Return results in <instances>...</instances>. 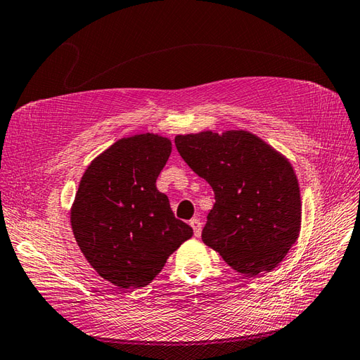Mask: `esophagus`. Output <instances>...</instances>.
I'll return each mask as SVG.
<instances>
[{"mask_svg":"<svg viewBox=\"0 0 360 360\" xmlns=\"http://www.w3.org/2000/svg\"><path fill=\"white\" fill-rule=\"evenodd\" d=\"M190 225H191V229H193L195 236H196V238H199V236H200V231H202V224H200V221H199V219L193 218V219L190 221Z\"/></svg>","mask_w":360,"mask_h":360,"instance_id":"obj_1","label":"esophagus"}]
</instances>
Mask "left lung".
<instances>
[{
  "label": "left lung",
  "mask_w": 360,
  "mask_h": 360,
  "mask_svg": "<svg viewBox=\"0 0 360 360\" xmlns=\"http://www.w3.org/2000/svg\"><path fill=\"white\" fill-rule=\"evenodd\" d=\"M174 144L214 191L204 244L245 276L276 269L300 229L302 204L291 164L244 130L178 135Z\"/></svg>",
  "instance_id": "left-lung-1"
}]
</instances>
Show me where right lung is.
<instances>
[{
	"label": "right lung",
	"mask_w": 360,
	"mask_h": 360,
	"mask_svg": "<svg viewBox=\"0 0 360 360\" xmlns=\"http://www.w3.org/2000/svg\"><path fill=\"white\" fill-rule=\"evenodd\" d=\"M170 153L172 142L152 133L122 138L82 174L70 214L75 239L96 273L121 288L148 285L193 236L156 188Z\"/></svg>",
	"instance_id": "1"
}]
</instances>
